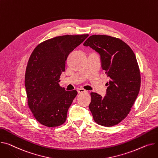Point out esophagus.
Returning <instances> with one entry per match:
<instances>
[{"instance_id": "obj_1", "label": "esophagus", "mask_w": 158, "mask_h": 158, "mask_svg": "<svg viewBox=\"0 0 158 158\" xmlns=\"http://www.w3.org/2000/svg\"><path fill=\"white\" fill-rule=\"evenodd\" d=\"M77 93L79 94H81V93H88V91L86 90H85V89H84L79 88V89H77Z\"/></svg>"}]
</instances>
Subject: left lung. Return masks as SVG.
Segmentation results:
<instances>
[{
  "label": "left lung",
  "mask_w": 158,
  "mask_h": 158,
  "mask_svg": "<svg viewBox=\"0 0 158 158\" xmlns=\"http://www.w3.org/2000/svg\"><path fill=\"white\" fill-rule=\"evenodd\" d=\"M83 45L98 52L102 69L110 78L104 97L91 93L89 109L97 124L113 127L127 116L139 94L141 77L137 60L131 48L116 37L93 35Z\"/></svg>",
  "instance_id": "left-lung-1"
}]
</instances>
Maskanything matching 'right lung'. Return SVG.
<instances>
[{"label":"right lung","mask_w":158,"mask_h":158,"mask_svg":"<svg viewBox=\"0 0 158 158\" xmlns=\"http://www.w3.org/2000/svg\"><path fill=\"white\" fill-rule=\"evenodd\" d=\"M88 34L58 36L40 43L34 49L26 68L25 86L28 106L41 124L52 128L64 124L67 111L77 96L76 90L65 91L60 78L70 52Z\"/></svg>","instance_id":"obj_1"}]
</instances>
